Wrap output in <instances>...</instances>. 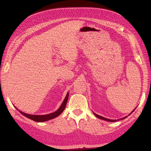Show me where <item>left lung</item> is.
Here are the masks:
<instances>
[{"instance_id":"8db88e82","label":"left lung","mask_w":151,"mask_h":151,"mask_svg":"<svg viewBox=\"0 0 151 151\" xmlns=\"http://www.w3.org/2000/svg\"><path fill=\"white\" fill-rule=\"evenodd\" d=\"M134 111V109L133 110V111H132V112H133ZM131 112V113H132ZM94 115H95L96 117H98L99 119H103V120H104V121H109V122H115V121H116V120H111V119H106V118H104V117H103V116H99V115H98V114H95V113H94ZM124 118H126V117H124ZM124 118H122V119H124Z\"/></svg>"}]
</instances>
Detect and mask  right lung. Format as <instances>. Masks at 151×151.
<instances>
[{"label": "right lung", "instance_id": "obj_1", "mask_svg": "<svg viewBox=\"0 0 151 151\" xmlns=\"http://www.w3.org/2000/svg\"><path fill=\"white\" fill-rule=\"evenodd\" d=\"M68 93H67V94H66V96L65 97V100H64V101H63V103H62V104H61L60 108L58 109L57 111L55 112H52V113L48 114H45V115H32V114H26L23 112L19 111V110L17 109V108L16 109L22 114V115H24V116L27 117V118L32 120V121H36V122H44V121H48V120H51V119H54V118H55V117L58 116L59 114L62 113L63 111L65 109V106L66 105V103H67V101H68Z\"/></svg>", "mask_w": 151, "mask_h": 151}]
</instances>
